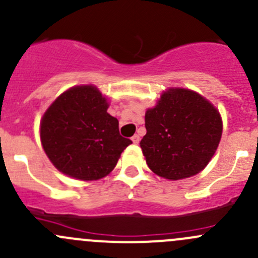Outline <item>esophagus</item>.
Listing matches in <instances>:
<instances>
[{
  "instance_id": "obj_1",
  "label": "esophagus",
  "mask_w": 258,
  "mask_h": 258,
  "mask_svg": "<svg viewBox=\"0 0 258 258\" xmlns=\"http://www.w3.org/2000/svg\"><path fill=\"white\" fill-rule=\"evenodd\" d=\"M131 140H132V142H134L135 145H137L140 142V136H139V135H135V136H132Z\"/></svg>"
}]
</instances>
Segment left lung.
Returning a JSON list of instances; mask_svg holds the SVG:
<instances>
[{"mask_svg":"<svg viewBox=\"0 0 258 258\" xmlns=\"http://www.w3.org/2000/svg\"><path fill=\"white\" fill-rule=\"evenodd\" d=\"M147 132L140 142L148 167L160 177L182 179L201 172L222 136L215 106L197 92L170 88L145 114Z\"/></svg>","mask_w":258,"mask_h":258,"instance_id":"1","label":"left lung"}]
</instances>
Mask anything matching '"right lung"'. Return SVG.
Segmentation results:
<instances>
[{"instance_id": "add662e5", "label": "right lung", "mask_w": 258, "mask_h": 258, "mask_svg": "<svg viewBox=\"0 0 258 258\" xmlns=\"http://www.w3.org/2000/svg\"><path fill=\"white\" fill-rule=\"evenodd\" d=\"M95 86H76L54 100L41 119V142L54 167L82 181L107 176L131 140Z\"/></svg>"}]
</instances>
